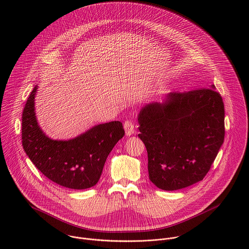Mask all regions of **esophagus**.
Listing matches in <instances>:
<instances>
[{"instance_id":"1","label":"esophagus","mask_w":249,"mask_h":249,"mask_svg":"<svg viewBox=\"0 0 249 249\" xmlns=\"http://www.w3.org/2000/svg\"><path fill=\"white\" fill-rule=\"evenodd\" d=\"M124 130H125V134L126 136H131L134 134L135 132V125L131 121H125L124 124Z\"/></svg>"}]
</instances>
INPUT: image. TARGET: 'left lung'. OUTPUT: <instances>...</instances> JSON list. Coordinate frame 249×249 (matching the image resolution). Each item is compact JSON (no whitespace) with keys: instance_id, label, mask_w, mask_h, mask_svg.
<instances>
[{"instance_id":"left-lung-1","label":"left lung","mask_w":249,"mask_h":249,"mask_svg":"<svg viewBox=\"0 0 249 249\" xmlns=\"http://www.w3.org/2000/svg\"><path fill=\"white\" fill-rule=\"evenodd\" d=\"M138 123L149 180L164 191L202 180L224 140V106L213 84L144 105Z\"/></svg>"}]
</instances>
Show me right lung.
<instances>
[{
    "mask_svg": "<svg viewBox=\"0 0 249 249\" xmlns=\"http://www.w3.org/2000/svg\"><path fill=\"white\" fill-rule=\"evenodd\" d=\"M36 85L22 116V144L36 168L53 182L73 190L95 186L107 157L124 135L119 121L100 124L69 140L48 137L36 115Z\"/></svg>",
    "mask_w": 249,
    "mask_h": 249,
    "instance_id": "1",
    "label": "right lung"
}]
</instances>
